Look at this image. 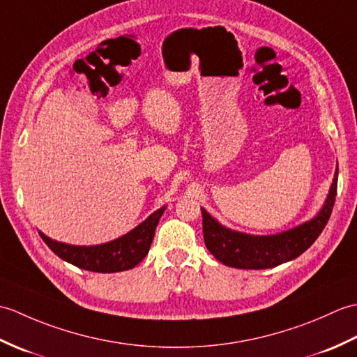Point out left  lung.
<instances>
[{"label": "left lung", "instance_id": "left-lung-1", "mask_svg": "<svg viewBox=\"0 0 357 357\" xmlns=\"http://www.w3.org/2000/svg\"><path fill=\"white\" fill-rule=\"evenodd\" d=\"M337 190V167L322 208L307 222L278 234H248L227 229L201 207L204 242L208 252L227 267L264 270L288 262L313 244L327 225Z\"/></svg>", "mask_w": 357, "mask_h": 357}]
</instances>
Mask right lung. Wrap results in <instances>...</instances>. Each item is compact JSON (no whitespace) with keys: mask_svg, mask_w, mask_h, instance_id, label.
Masks as SVG:
<instances>
[{"mask_svg":"<svg viewBox=\"0 0 357 357\" xmlns=\"http://www.w3.org/2000/svg\"><path fill=\"white\" fill-rule=\"evenodd\" d=\"M164 210L165 206L158 208L124 236L100 245H70L53 241L41 231L38 233L53 253L75 267L96 273L124 271L136 267L147 256Z\"/></svg>","mask_w":357,"mask_h":357,"instance_id":"obj_1","label":"right lung"}]
</instances>
